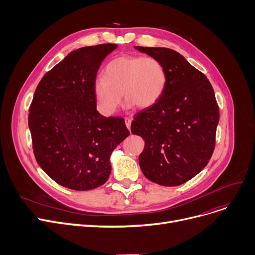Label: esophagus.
<instances>
[{
  "mask_svg": "<svg viewBox=\"0 0 255 255\" xmlns=\"http://www.w3.org/2000/svg\"><path fill=\"white\" fill-rule=\"evenodd\" d=\"M131 122H132V119L131 118H126L125 119V124H126V126H127V128L130 130V128H131Z\"/></svg>",
  "mask_w": 255,
  "mask_h": 255,
  "instance_id": "34e87169",
  "label": "esophagus"
}]
</instances>
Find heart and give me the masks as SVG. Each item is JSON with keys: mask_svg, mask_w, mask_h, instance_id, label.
Instances as JSON below:
<instances>
[{"mask_svg": "<svg viewBox=\"0 0 255 255\" xmlns=\"http://www.w3.org/2000/svg\"><path fill=\"white\" fill-rule=\"evenodd\" d=\"M166 82L165 67L158 59L125 55L111 61L104 76L94 80L93 95L97 110L109 117L118 110L122 95L128 107H151L162 96Z\"/></svg>", "mask_w": 255, "mask_h": 255, "instance_id": "1", "label": "heart"}]
</instances>
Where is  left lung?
Instances as JSON below:
<instances>
[{
  "instance_id": "1",
  "label": "left lung",
  "mask_w": 255,
  "mask_h": 255,
  "mask_svg": "<svg viewBox=\"0 0 255 255\" xmlns=\"http://www.w3.org/2000/svg\"><path fill=\"white\" fill-rule=\"evenodd\" d=\"M158 59L167 82L160 99L135 115L131 132L144 140L139 166L145 178L179 186L208 164L215 148L219 107L207 76L176 50L134 46Z\"/></svg>"
}]
</instances>
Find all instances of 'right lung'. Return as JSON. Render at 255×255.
Returning a JSON list of instances; mask_svg holds the SVG:
<instances>
[{"label":"right lung","instance_id":"1","mask_svg":"<svg viewBox=\"0 0 255 255\" xmlns=\"http://www.w3.org/2000/svg\"><path fill=\"white\" fill-rule=\"evenodd\" d=\"M117 47L106 43L73 50L36 88L29 115L34 155L66 188L86 191L103 185L113 151L130 134L123 118L98 113L93 95L99 67Z\"/></svg>","mask_w":255,"mask_h":255}]
</instances>
